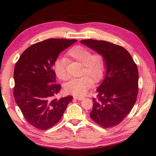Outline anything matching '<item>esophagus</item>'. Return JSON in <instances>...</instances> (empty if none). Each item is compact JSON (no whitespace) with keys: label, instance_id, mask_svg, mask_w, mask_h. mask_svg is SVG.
<instances>
[{"label":"esophagus","instance_id":"esophagus-1","mask_svg":"<svg viewBox=\"0 0 156 156\" xmlns=\"http://www.w3.org/2000/svg\"><path fill=\"white\" fill-rule=\"evenodd\" d=\"M74 98L75 99H77V100H78V101H82V100H83V99H84V97H78V96H75V97H74Z\"/></svg>","mask_w":156,"mask_h":156}]
</instances>
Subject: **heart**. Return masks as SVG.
<instances>
[{
    "label": "heart",
    "mask_w": 156,
    "mask_h": 156,
    "mask_svg": "<svg viewBox=\"0 0 156 156\" xmlns=\"http://www.w3.org/2000/svg\"><path fill=\"white\" fill-rule=\"evenodd\" d=\"M66 55L72 60L82 64L80 78L72 79L66 83L64 89L68 94L84 96L87 93L94 82H98L104 76L105 62L102 54H92L90 49L82 45H76L70 48ZM68 61L65 58H58L54 64V69L58 77L62 80H67Z\"/></svg>",
    "instance_id": "heart-1"
}]
</instances>
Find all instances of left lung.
Segmentation results:
<instances>
[{
  "instance_id": "1",
  "label": "left lung",
  "mask_w": 156,
  "mask_h": 156,
  "mask_svg": "<svg viewBox=\"0 0 156 156\" xmlns=\"http://www.w3.org/2000/svg\"><path fill=\"white\" fill-rule=\"evenodd\" d=\"M80 42L103 56L106 76L93 98L90 118L103 128L119 125L130 113L138 94L137 65L126 49L112 43L89 39Z\"/></svg>"
}]
</instances>
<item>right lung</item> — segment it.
I'll return each mask as SVG.
<instances>
[{"mask_svg":"<svg viewBox=\"0 0 156 156\" xmlns=\"http://www.w3.org/2000/svg\"><path fill=\"white\" fill-rule=\"evenodd\" d=\"M76 39H48L29 46L14 69L15 101L28 123L41 130L60 120L73 97L57 99L61 85L55 83L54 64L59 54Z\"/></svg>","mask_w":156,"mask_h":156,"instance_id":"right-lung-1","label":"right lung"}]
</instances>
